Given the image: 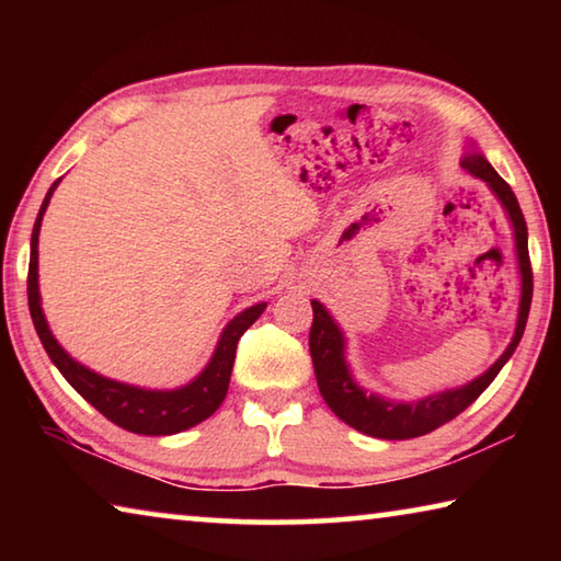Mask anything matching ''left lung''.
I'll list each match as a JSON object with an SVG mask.
<instances>
[{
    "label": "left lung",
    "mask_w": 561,
    "mask_h": 561,
    "mask_svg": "<svg viewBox=\"0 0 561 561\" xmlns=\"http://www.w3.org/2000/svg\"><path fill=\"white\" fill-rule=\"evenodd\" d=\"M462 170L470 175L480 178L482 183L495 193L500 205L505 207L510 217L512 234H515V252H517V267H519V309H517V324L515 334L502 356L492 364L485 374L472 378L470 383L448 388V391L415 398V401H391L368 388L360 386L351 366L346 360V336L336 319L329 314L324 304L311 299V309H314V321H311L309 331V351L311 360H314V374L319 391L324 396L327 405L334 411L341 421L348 423L351 428L358 433L371 435V438L383 440H408L425 435L435 428H440L455 415H460L474 398H478L485 388L495 381L500 368L507 364L510 356L515 354L522 334H525L529 304H531V267H529V250H527V222L525 215L519 210V203L512 187L497 175V170L490 165V160L480 153L474 144H470L468 153L460 160Z\"/></svg>",
    "instance_id": "left-lung-1"
}]
</instances>
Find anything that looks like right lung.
<instances>
[{"instance_id": "right-lung-1", "label": "right lung", "mask_w": 561, "mask_h": 561, "mask_svg": "<svg viewBox=\"0 0 561 561\" xmlns=\"http://www.w3.org/2000/svg\"><path fill=\"white\" fill-rule=\"evenodd\" d=\"M61 183V178L49 187L46 193L42 210L36 215L34 230H32V257H30V279H26V294H30V311L36 334H39L42 344L49 354L51 364L59 368L61 376L69 381L76 391H79L87 401L96 408L99 413L108 417L111 423H116L118 428L138 433V435H173L183 433L193 425L203 423L205 417H210L227 396V386H230L232 364H234V351L237 341L250 329L254 321L262 317V311L267 309V301L254 304V307L244 309L237 314L230 324L222 329L217 346L213 351V358L207 360V366L197 374L193 381L180 386V388H140L133 383L113 381V378L101 376L91 371L89 366L79 364L61 348L59 341L54 339L49 324H46L44 309H42V294H39V230L46 207L54 195L56 185Z\"/></svg>"}]
</instances>
